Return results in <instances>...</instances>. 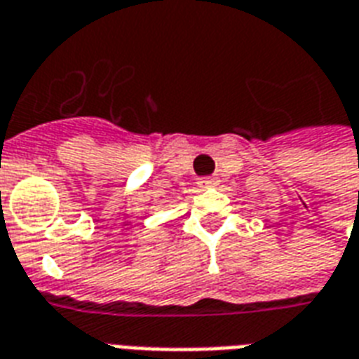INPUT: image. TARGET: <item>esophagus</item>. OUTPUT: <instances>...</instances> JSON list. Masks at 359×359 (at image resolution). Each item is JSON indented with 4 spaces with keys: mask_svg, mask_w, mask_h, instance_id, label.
<instances>
[{
    "mask_svg": "<svg viewBox=\"0 0 359 359\" xmlns=\"http://www.w3.org/2000/svg\"><path fill=\"white\" fill-rule=\"evenodd\" d=\"M198 184H200L201 188H213L217 187V180H215L213 177H203V179L198 180Z\"/></svg>",
    "mask_w": 359,
    "mask_h": 359,
    "instance_id": "esophagus-1",
    "label": "esophagus"
}]
</instances>
